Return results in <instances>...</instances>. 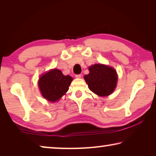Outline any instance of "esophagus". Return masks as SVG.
I'll list each match as a JSON object with an SVG mask.
<instances>
[{"instance_id":"34e87169","label":"esophagus","mask_w":156,"mask_h":156,"mask_svg":"<svg viewBox=\"0 0 156 156\" xmlns=\"http://www.w3.org/2000/svg\"><path fill=\"white\" fill-rule=\"evenodd\" d=\"M81 76H82V75H81V74H76V78H81Z\"/></svg>"}]
</instances>
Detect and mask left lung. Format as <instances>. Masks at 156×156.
I'll use <instances>...</instances> for the list:
<instances>
[{
  "label": "left lung",
  "mask_w": 156,
  "mask_h": 156,
  "mask_svg": "<svg viewBox=\"0 0 156 156\" xmlns=\"http://www.w3.org/2000/svg\"><path fill=\"white\" fill-rule=\"evenodd\" d=\"M89 73L84 80L91 91L100 96H107L112 93L117 84L115 70L109 66L95 64L89 67Z\"/></svg>",
  "instance_id": "1"
}]
</instances>
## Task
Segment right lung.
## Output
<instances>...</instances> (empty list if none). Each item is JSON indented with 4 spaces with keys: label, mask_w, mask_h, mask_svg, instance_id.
<instances>
[{
    "label": "right lung",
    "mask_w": 156,
    "mask_h": 156,
    "mask_svg": "<svg viewBox=\"0 0 156 156\" xmlns=\"http://www.w3.org/2000/svg\"><path fill=\"white\" fill-rule=\"evenodd\" d=\"M73 78L60 70H50L39 79L38 85L43 96L50 102L58 101L68 91Z\"/></svg>",
    "instance_id": "1"
}]
</instances>
